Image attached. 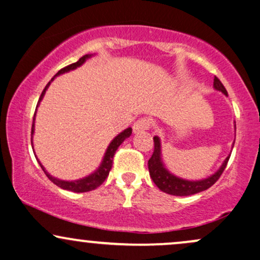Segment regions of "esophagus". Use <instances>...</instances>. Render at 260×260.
<instances>
[{"label": "esophagus", "mask_w": 260, "mask_h": 260, "mask_svg": "<svg viewBox=\"0 0 260 260\" xmlns=\"http://www.w3.org/2000/svg\"><path fill=\"white\" fill-rule=\"evenodd\" d=\"M150 127V122L147 118H140L137 122H134L133 124V132L134 133H142L149 129Z\"/></svg>", "instance_id": "1"}]
</instances>
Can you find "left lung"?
Instances as JSON below:
<instances>
[{
	"label": "left lung",
	"instance_id": "left-lung-1",
	"mask_svg": "<svg viewBox=\"0 0 260 260\" xmlns=\"http://www.w3.org/2000/svg\"><path fill=\"white\" fill-rule=\"evenodd\" d=\"M214 89L217 91H221L223 95L228 96V91H226L225 86L222 85V83L219 79L214 78ZM235 129H236V123H235ZM235 142L232 143V148H234ZM230 159V155L223 160L219 170L216 172H214L213 175H210L207 178H203V180H184V178L178 177L174 174L169 171L165 168L162 161V154H161V140L157 136L154 137V153L151 155V157L148 161V168H149V174H150L151 180L157 188L162 192L168 193L171 196H178V197H187L196 194V193L203 192V190L208 189L213 186L215 182L219 180L220 176L225 170L226 165H228V161Z\"/></svg>",
	"mask_w": 260,
	"mask_h": 260
}]
</instances>
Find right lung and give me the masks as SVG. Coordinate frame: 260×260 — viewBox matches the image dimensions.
<instances>
[{
    "label": "right lung",
    "instance_id": "1",
    "mask_svg": "<svg viewBox=\"0 0 260 260\" xmlns=\"http://www.w3.org/2000/svg\"><path fill=\"white\" fill-rule=\"evenodd\" d=\"M91 56H94V55H84V56H83V57H80L78 61L74 62V63L67 66V67H64V68H62L61 71H58V72L52 77V79L50 80L49 83H47V85L45 86V89H44L43 92H41V95H40V99H39V101H38L37 110H35V113H34V120H32V126H31V147H32V134H34V131H35V115H37L38 107H39V105H40V103H41V100H43L45 92H46L47 89H49V86H50V84H51V82L57 76H61V74L67 73V72H70V71H73V70H76V68L80 67V66L84 63L86 59L90 58ZM131 134H132V128H131V127L126 128V129L122 131L120 134H117V136H116L115 138L111 140V143H110V144H109V147H107L105 154H104L103 161H101L99 168L95 170L94 172H91L90 175L85 176V177H83V178H79V180L64 181V180H59V178L53 177V176L50 175L49 172H47L46 170H45L44 166L41 165L40 161L38 160V157H37V160H38L39 165L41 166V169H43V171L45 172V175H46L47 177H49V180L51 181V182H53V183H55L56 186H58L59 188H62V189L72 190V192H76V193L89 192V190L95 189V188H98V187L100 186V184L104 183V181L106 180L107 176H109V174H110V170H111V168H112L113 155H115L116 150H117L118 147H120L122 143L124 142V139H127L128 137L131 136Z\"/></svg>",
    "mask_w": 260,
    "mask_h": 260
}]
</instances>
